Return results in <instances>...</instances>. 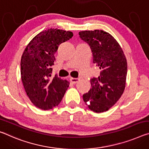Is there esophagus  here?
I'll list each match as a JSON object with an SVG mask.
<instances>
[{"label":"esophagus","mask_w":149,"mask_h":149,"mask_svg":"<svg viewBox=\"0 0 149 149\" xmlns=\"http://www.w3.org/2000/svg\"><path fill=\"white\" fill-rule=\"evenodd\" d=\"M79 80V78H74V77H71V78H70V81L73 84L77 83Z\"/></svg>","instance_id":"esophagus-1"}]
</instances>
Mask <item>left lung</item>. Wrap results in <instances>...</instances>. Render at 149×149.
<instances>
[{"label": "left lung", "instance_id": "8db88e82", "mask_svg": "<svg viewBox=\"0 0 149 149\" xmlns=\"http://www.w3.org/2000/svg\"><path fill=\"white\" fill-rule=\"evenodd\" d=\"M80 38L89 44L93 62L100 69L98 77L91 79V88L83 99L89 109L95 113L106 111L123 93L126 84L127 63L117 41L103 30L79 32Z\"/></svg>", "mask_w": 149, "mask_h": 149}]
</instances>
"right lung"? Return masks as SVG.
<instances>
[{"mask_svg": "<svg viewBox=\"0 0 149 149\" xmlns=\"http://www.w3.org/2000/svg\"><path fill=\"white\" fill-rule=\"evenodd\" d=\"M73 33L50 29L37 34L22 54L20 62L21 79L25 91L36 107L49 110L58 105L68 88L70 82L52 77L54 54L60 45L72 38Z\"/></svg>", "mask_w": 149, "mask_h": 149, "instance_id": "obj_1", "label": "right lung"}]
</instances>
